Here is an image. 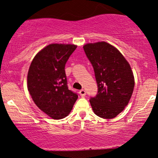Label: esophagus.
Returning <instances> with one entry per match:
<instances>
[{
	"label": "esophagus",
	"instance_id": "1",
	"mask_svg": "<svg viewBox=\"0 0 158 158\" xmlns=\"http://www.w3.org/2000/svg\"><path fill=\"white\" fill-rule=\"evenodd\" d=\"M79 95L82 97H84L85 95V91L84 90V89H81V90L79 91Z\"/></svg>",
	"mask_w": 158,
	"mask_h": 158
}]
</instances>
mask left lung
I'll use <instances>...</instances> for the list:
<instances>
[{
	"label": "left lung",
	"mask_w": 158,
	"mask_h": 158,
	"mask_svg": "<svg viewBox=\"0 0 158 158\" xmlns=\"http://www.w3.org/2000/svg\"><path fill=\"white\" fill-rule=\"evenodd\" d=\"M83 49L98 85V93L89 100L92 110L98 117L113 118L130 101L135 87L133 72L123 55L108 43L87 44Z\"/></svg>",
	"instance_id": "left-lung-1"
}]
</instances>
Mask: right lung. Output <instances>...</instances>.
<instances>
[{
	"mask_svg": "<svg viewBox=\"0 0 158 158\" xmlns=\"http://www.w3.org/2000/svg\"><path fill=\"white\" fill-rule=\"evenodd\" d=\"M77 46L52 44L33 58L27 74V89L38 108L53 119L66 117L78 98L67 85L65 65Z\"/></svg>",
	"mask_w": 158,
	"mask_h": 158,
	"instance_id": "1",
	"label": "right lung"
}]
</instances>
